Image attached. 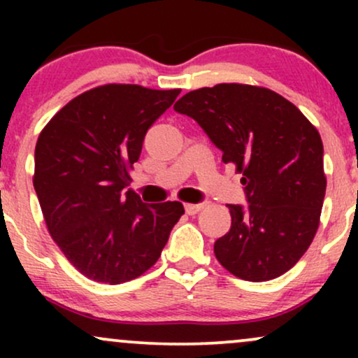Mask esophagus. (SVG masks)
I'll list each match as a JSON object with an SVG mask.
<instances>
[{
    "instance_id": "esophagus-1",
    "label": "esophagus",
    "mask_w": 358,
    "mask_h": 358,
    "mask_svg": "<svg viewBox=\"0 0 358 358\" xmlns=\"http://www.w3.org/2000/svg\"><path fill=\"white\" fill-rule=\"evenodd\" d=\"M203 203H187L185 205V210H187L188 215H195V213H199L202 210Z\"/></svg>"
}]
</instances>
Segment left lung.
<instances>
[{
	"label": "left lung",
	"mask_w": 358,
	"mask_h": 358,
	"mask_svg": "<svg viewBox=\"0 0 358 358\" xmlns=\"http://www.w3.org/2000/svg\"><path fill=\"white\" fill-rule=\"evenodd\" d=\"M173 109L199 122L222 162L242 173L248 205H227L231 231L213 244L215 257L244 281L285 274L320 224L327 178L316 127L282 96L244 84L192 90Z\"/></svg>",
	"instance_id": "obj_1"
}]
</instances>
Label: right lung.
Masks as SVG:
<instances>
[{
  "label": "right lung",
  "instance_id": "obj_1",
  "mask_svg": "<svg viewBox=\"0 0 358 358\" xmlns=\"http://www.w3.org/2000/svg\"><path fill=\"white\" fill-rule=\"evenodd\" d=\"M180 89L101 85L64 106L40 133L34 187L48 232L79 273L121 285L158 261L180 202L145 203L127 190V170L146 131Z\"/></svg>",
  "mask_w": 358,
  "mask_h": 358
}]
</instances>
